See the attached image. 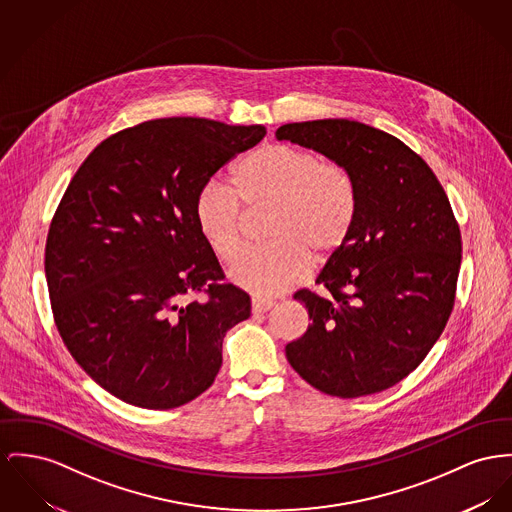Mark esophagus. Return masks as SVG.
Here are the masks:
<instances>
[{
  "label": "esophagus",
  "mask_w": 512,
  "mask_h": 512,
  "mask_svg": "<svg viewBox=\"0 0 512 512\" xmlns=\"http://www.w3.org/2000/svg\"><path fill=\"white\" fill-rule=\"evenodd\" d=\"M275 305L273 299H262V297H252V312H268Z\"/></svg>",
  "instance_id": "34e87169"
}]
</instances>
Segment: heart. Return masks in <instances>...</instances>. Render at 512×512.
<instances>
[{
	"mask_svg": "<svg viewBox=\"0 0 512 512\" xmlns=\"http://www.w3.org/2000/svg\"><path fill=\"white\" fill-rule=\"evenodd\" d=\"M246 209L272 207L270 244L246 250L231 277L258 297H272L307 275L312 256L324 262L353 233L359 194L351 172L320 153L273 143L246 155L233 171V186L209 178L194 202V217L207 246L233 260L242 244Z\"/></svg>",
	"mask_w": 512,
	"mask_h": 512,
	"instance_id": "1",
	"label": "heart"
}]
</instances>
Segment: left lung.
I'll return each instance as SVG.
<instances>
[{
    "mask_svg": "<svg viewBox=\"0 0 512 512\" xmlns=\"http://www.w3.org/2000/svg\"><path fill=\"white\" fill-rule=\"evenodd\" d=\"M275 137L341 163L359 194L353 233L316 277L328 295L295 293L312 324L287 361L330 396L382 392L419 367L454 307L462 237L446 192L404 141L355 120L285 124Z\"/></svg>",
    "mask_w": 512,
    "mask_h": 512,
    "instance_id": "1",
    "label": "left lung"
}]
</instances>
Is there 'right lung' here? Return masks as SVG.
Instances as JSON below:
<instances>
[{"label": "right lung", "instance_id": "1", "mask_svg": "<svg viewBox=\"0 0 512 512\" xmlns=\"http://www.w3.org/2000/svg\"><path fill=\"white\" fill-rule=\"evenodd\" d=\"M264 126L159 118L101 141L73 174L44 252L56 328L106 392L145 409L184 406L221 369L250 297L198 231L194 202Z\"/></svg>", "mask_w": 512, "mask_h": 512}]
</instances>
